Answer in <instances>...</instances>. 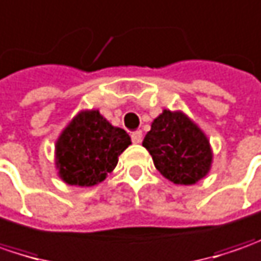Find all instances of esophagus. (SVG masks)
<instances>
[{
	"label": "esophagus",
	"instance_id": "34e87169",
	"mask_svg": "<svg viewBox=\"0 0 261 261\" xmlns=\"http://www.w3.org/2000/svg\"><path fill=\"white\" fill-rule=\"evenodd\" d=\"M131 140H133V143H136V144L142 143V140H143V133H142V131H134V133L131 134Z\"/></svg>",
	"mask_w": 261,
	"mask_h": 261
}]
</instances>
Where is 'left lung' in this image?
Segmentation results:
<instances>
[{"instance_id": "left-lung-1", "label": "left lung", "mask_w": 261, "mask_h": 261, "mask_svg": "<svg viewBox=\"0 0 261 261\" xmlns=\"http://www.w3.org/2000/svg\"><path fill=\"white\" fill-rule=\"evenodd\" d=\"M156 169L174 184H196L209 172V140L181 112L166 111L152 122L143 140Z\"/></svg>"}]
</instances>
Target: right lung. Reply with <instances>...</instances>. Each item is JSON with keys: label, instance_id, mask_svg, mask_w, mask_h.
Here are the masks:
<instances>
[{"label": "right lung", "instance_id": "right-lung-1", "mask_svg": "<svg viewBox=\"0 0 261 261\" xmlns=\"http://www.w3.org/2000/svg\"><path fill=\"white\" fill-rule=\"evenodd\" d=\"M130 144V136L112 127L99 111L82 112L57 142L60 176L70 186H95L117 166L118 156Z\"/></svg>", "mask_w": 261, "mask_h": 261}]
</instances>
